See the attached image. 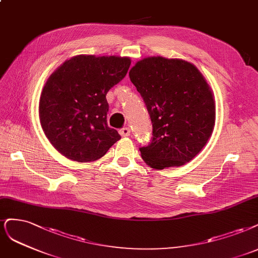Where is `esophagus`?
Returning <instances> with one entry per match:
<instances>
[{
    "mask_svg": "<svg viewBox=\"0 0 258 258\" xmlns=\"http://www.w3.org/2000/svg\"><path fill=\"white\" fill-rule=\"evenodd\" d=\"M119 133H120V136H122V137H129L130 133H131V130H130L129 127H123L119 130Z\"/></svg>",
    "mask_w": 258,
    "mask_h": 258,
    "instance_id": "esophagus-1",
    "label": "esophagus"
}]
</instances>
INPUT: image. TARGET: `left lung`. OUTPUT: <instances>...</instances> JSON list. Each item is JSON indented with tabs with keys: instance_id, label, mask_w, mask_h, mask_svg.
<instances>
[{
	"instance_id": "8db88e82",
	"label": "left lung",
	"mask_w": 258,
	"mask_h": 258,
	"mask_svg": "<svg viewBox=\"0 0 258 258\" xmlns=\"http://www.w3.org/2000/svg\"><path fill=\"white\" fill-rule=\"evenodd\" d=\"M153 123L144 161L162 170L189 162L206 145L215 126V100L199 69L189 61L147 57L129 73Z\"/></svg>"
}]
</instances>
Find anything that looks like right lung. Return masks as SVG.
<instances>
[{"label": "right lung", "mask_w": 258, "mask_h": 258, "mask_svg": "<svg viewBox=\"0 0 258 258\" xmlns=\"http://www.w3.org/2000/svg\"><path fill=\"white\" fill-rule=\"evenodd\" d=\"M130 64L129 57L78 55L51 75L40 96L39 118L58 153L78 162L94 161L120 139L106 122L105 96Z\"/></svg>", "instance_id": "add662e5"}]
</instances>
